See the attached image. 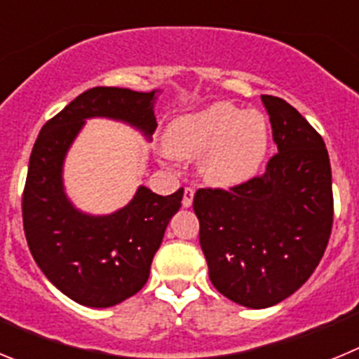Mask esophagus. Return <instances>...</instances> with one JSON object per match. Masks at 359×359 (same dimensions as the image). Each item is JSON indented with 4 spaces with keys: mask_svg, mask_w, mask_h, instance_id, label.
<instances>
[{
    "mask_svg": "<svg viewBox=\"0 0 359 359\" xmlns=\"http://www.w3.org/2000/svg\"><path fill=\"white\" fill-rule=\"evenodd\" d=\"M194 194H196V190L192 189V187H185V192H183V207L189 208L190 205H192V199H194Z\"/></svg>",
    "mask_w": 359,
    "mask_h": 359,
    "instance_id": "obj_1",
    "label": "esophagus"
}]
</instances>
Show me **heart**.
<instances>
[{
    "mask_svg": "<svg viewBox=\"0 0 359 359\" xmlns=\"http://www.w3.org/2000/svg\"><path fill=\"white\" fill-rule=\"evenodd\" d=\"M268 123L259 111L228 102L177 116L163 142L177 158H199V174L219 189L243 185L261 170L268 152Z\"/></svg>",
    "mask_w": 359,
    "mask_h": 359,
    "instance_id": "b5f03b06",
    "label": "heart"
}]
</instances>
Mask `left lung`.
Here are the masks:
<instances>
[{
  "label": "left lung",
  "instance_id": "left-lung-1",
  "mask_svg": "<svg viewBox=\"0 0 359 359\" xmlns=\"http://www.w3.org/2000/svg\"><path fill=\"white\" fill-rule=\"evenodd\" d=\"M278 152L243 185L199 189V244L215 290L264 309L311 277L332 228V180L322 136L291 104L262 95Z\"/></svg>",
  "mask_w": 359,
  "mask_h": 359
}]
</instances>
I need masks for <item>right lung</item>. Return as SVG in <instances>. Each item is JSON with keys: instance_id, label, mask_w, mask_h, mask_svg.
I'll return each instance as SVG.
<instances>
[{"instance_id": "obj_1", "label": "right lung", "mask_w": 359, "mask_h": 359, "mask_svg": "<svg viewBox=\"0 0 359 359\" xmlns=\"http://www.w3.org/2000/svg\"><path fill=\"white\" fill-rule=\"evenodd\" d=\"M156 91L91 88L44 123L28 163L23 226L34 261L59 291L88 307H111L144 287L165 228L182 207L183 189L158 196L140 185L107 215L84 214L65 192L62 165L88 118L120 120L151 140Z\"/></svg>"}]
</instances>
